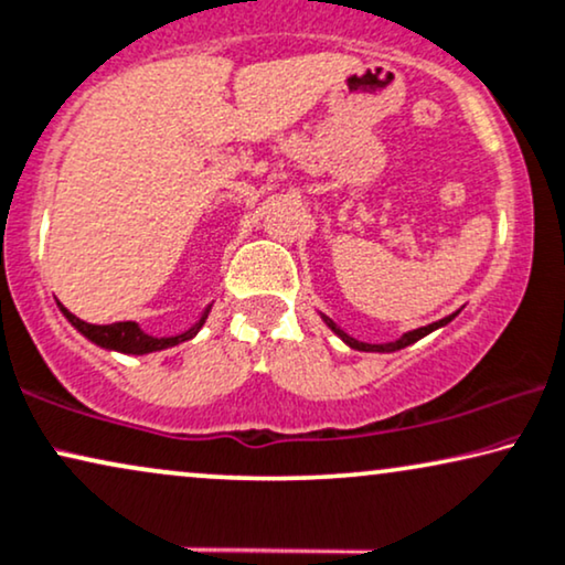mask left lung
Wrapping results in <instances>:
<instances>
[{"instance_id": "left-lung-1", "label": "left lung", "mask_w": 565, "mask_h": 565, "mask_svg": "<svg viewBox=\"0 0 565 565\" xmlns=\"http://www.w3.org/2000/svg\"><path fill=\"white\" fill-rule=\"evenodd\" d=\"M454 316H456V312H454ZM454 316L443 318V320H438V323H430V326H425V328H417V331H409V333H404L402 339H398V341H391V344H365V341H356V339H352V335H347L344 331H341L339 326L333 323L331 318H326V323L331 326V331H333V333H339L341 339H344L349 347H352V349H360V352H396V349H404V347L414 344V341H419V339H423V335H427V333H430V331H435V328L446 326L448 320H454Z\"/></svg>"}]
</instances>
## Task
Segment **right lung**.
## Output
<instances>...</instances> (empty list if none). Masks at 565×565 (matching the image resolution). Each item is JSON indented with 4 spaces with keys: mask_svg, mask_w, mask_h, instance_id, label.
Masks as SVG:
<instances>
[{
    "mask_svg": "<svg viewBox=\"0 0 565 565\" xmlns=\"http://www.w3.org/2000/svg\"><path fill=\"white\" fill-rule=\"evenodd\" d=\"M62 312L67 316V320L77 328V331H81L83 335H88L90 341H96L98 347L117 349V352H125V354H148V352H159V349L182 344V341H188L198 333V328L203 326V320H205L203 318L195 328H190V331H184L180 335H171V339H156V335L142 333L140 328L132 323V320H125V323H111V326H93V323H85V320L73 316L67 307H62Z\"/></svg>",
    "mask_w": 565,
    "mask_h": 565,
    "instance_id": "obj_1",
    "label": "right lung"
}]
</instances>
